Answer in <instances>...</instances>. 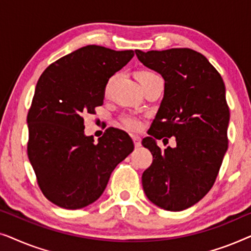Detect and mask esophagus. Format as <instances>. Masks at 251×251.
<instances>
[{"mask_svg": "<svg viewBox=\"0 0 251 251\" xmlns=\"http://www.w3.org/2000/svg\"><path fill=\"white\" fill-rule=\"evenodd\" d=\"M132 140H133V144H135L136 147H139L142 145V138L138 136H132Z\"/></svg>", "mask_w": 251, "mask_h": 251, "instance_id": "1", "label": "esophagus"}]
</instances>
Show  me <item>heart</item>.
<instances>
[{
	"instance_id": "obj_1",
	"label": "heart",
	"mask_w": 251,
	"mask_h": 251,
	"mask_svg": "<svg viewBox=\"0 0 251 251\" xmlns=\"http://www.w3.org/2000/svg\"><path fill=\"white\" fill-rule=\"evenodd\" d=\"M154 77H157V75L150 71H140L137 73V78L139 80L140 84H144L145 82L150 81L151 78H154ZM108 85H109V83H108ZM108 85H107V88H108ZM121 126L125 129L129 130V131L136 132V131H139V130L143 128V121H142V119L138 118V116H136V115H126L121 119Z\"/></svg>"
}]
</instances>
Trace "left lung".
I'll list each match as a JSON object with an SVG mask.
<instances>
[{
  "label": "left lung",
  "instance_id": "1",
  "mask_svg": "<svg viewBox=\"0 0 251 251\" xmlns=\"http://www.w3.org/2000/svg\"><path fill=\"white\" fill-rule=\"evenodd\" d=\"M164 78V95L143 145L153 162L143 173L146 197L170 211L197 203L210 191L228 147L229 108L224 81L207 58L188 48L135 51ZM173 135L177 146L161 151L155 139Z\"/></svg>",
  "mask_w": 251,
  "mask_h": 251
}]
</instances>
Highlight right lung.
I'll return each instance as SVG.
<instances>
[{"mask_svg": "<svg viewBox=\"0 0 251 251\" xmlns=\"http://www.w3.org/2000/svg\"><path fill=\"white\" fill-rule=\"evenodd\" d=\"M135 56L87 46L49 65L30 105L27 154L41 192L65 209H81L102 194L112 171L133 151L128 133L107 128L98 143L84 135V115L102 105L109 77Z\"/></svg>", "mask_w": 251, "mask_h": 251, "instance_id": "1", "label": "right lung"}]
</instances>
